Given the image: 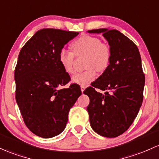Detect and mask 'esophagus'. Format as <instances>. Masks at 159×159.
Here are the masks:
<instances>
[{"label":"esophagus","instance_id":"34e87169","mask_svg":"<svg viewBox=\"0 0 159 159\" xmlns=\"http://www.w3.org/2000/svg\"><path fill=\"white\" fill-rule=\"evenodd\" d=\"M84 90H85V86H84V85H81V92H83L84 91Z\"/></svg>","mask_w":159,"mask_h":159}]
</instances>
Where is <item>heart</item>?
Here are the masks:
<instances>
[{
    "label": "heart",
    "mask_w": 159,
    "mask_h": 159,
    "mask_svg": "<svg viewBox=\"0 0 159 159\" xmlns=\"http://www.w3.org/2000/svg\"><path fill=\"white\" fill-rule=\"evenodd\" d=\"M73 52L62 49L59 54V61L66 72H74L75 54L77 56L87 55L85 62L86 70L76 73L72 77L74 83L86 85L95 79L97 73L102 72L107 69L110 62L111 50L106 43L101 42L98 38L85 35L78 38L72 43Z\"/></svg>",
    "instance_id": "obj_1"
}]
</instances>
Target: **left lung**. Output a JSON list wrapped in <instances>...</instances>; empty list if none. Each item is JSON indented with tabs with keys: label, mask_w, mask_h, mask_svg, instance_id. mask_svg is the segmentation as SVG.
<instances>
[{
	"label": "left lung",
	"mask_w": 159,
	"mask_h": 159,
	"mask_svg": "<svg viewBox=\"0 0 159 159\" xmlns=\"http://www.w3.org/2000/svg\"><path fill=\"white\" fill-rule=\"evenodd\" d=\"M88 32L102 33L111 50L107 69L84 91L90 98L87 109L90 126L102 137H116L131 125L142 105L145 75L140 54L137 45L119 31L99 29Z\"/></svg>",
	"instance_id": "1"
}]
</instances>
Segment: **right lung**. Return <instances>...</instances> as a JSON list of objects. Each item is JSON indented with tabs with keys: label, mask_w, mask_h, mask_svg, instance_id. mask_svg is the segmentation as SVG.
<instances>
[{
	"label": "right lung",
	"mask_w": 159,
	"mask_h": 159,
	"mask_svg": "<svg viewBox=\"0 0 159 159\" xmlns=\"http://www.w3.org/2000/svg\"><path fill=\"white\" fill-rule=\"evenodd\" d=\"M78 32L61 29L38 31L21 49L15 69L16 100L27 128L38 137L50 138L63 131L70 109L81 95L80 86L59 61L64 45Z\"/></svg>",
	"instance_id": "right-lung-1"
}]
</instances>
